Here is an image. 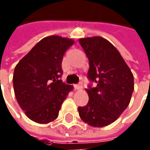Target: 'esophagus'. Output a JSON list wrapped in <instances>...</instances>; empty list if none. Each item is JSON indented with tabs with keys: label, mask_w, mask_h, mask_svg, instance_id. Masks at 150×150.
<instances>
[{
	"label": "esophagus",
	"mask_w": 150,
	"mask_h": 150,
	"mask_svg": "<svg viewBox=\"0 0 150 150\" xmlns=\"http://www.w3.org/2000/svg\"><path fill=\"white\" fill-rule=\"evenodd\" d=\"M75 90H81L82 89V83H79L77 85H74Z\"/></svg>",
	"instance_id": "34e87169"
}]
</instances>
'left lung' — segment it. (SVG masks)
Instances as JSON below:
<instances>
[{
  "mask_svg": "<svg viewBox=\"0 0 150 150\" xmlns=\"http://www.w3.org/2000/svg\"><path fill=\"white\" fill-rule=\"evenodd\" d=\"M79 42L89 59L87 77L91 81L86 89L89 102L78 108L79 115L89 125L107 126L129 105L134 76L121 54L107 40L95 36L80 39Z\"/></svg>",
  "mask_w": 150,
  "mask_h": 150,
  "instance_id": "8db88e82",
  "label": "left lung"
}]
</instances>
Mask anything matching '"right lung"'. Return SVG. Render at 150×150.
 Here are the masks:
<instances>
[{
  "label": "right lung",
  "instance_id": "add662e5",
  "mask_svg": "<svg viewBox=\"0 0 150 150\" xmlns=\"http://www.w3.org/2000/svg\"><path fill=\"white\" fill-rule=\"evenodd\" d=\"M74 44L57 35L42 39L19 61L13 75L15 96L26 116L39 124L54 120L73 87L62 82V59Z\"/></svg>",
  "mask_w": 150,
  "mask_h": 150
}]
</instances>
